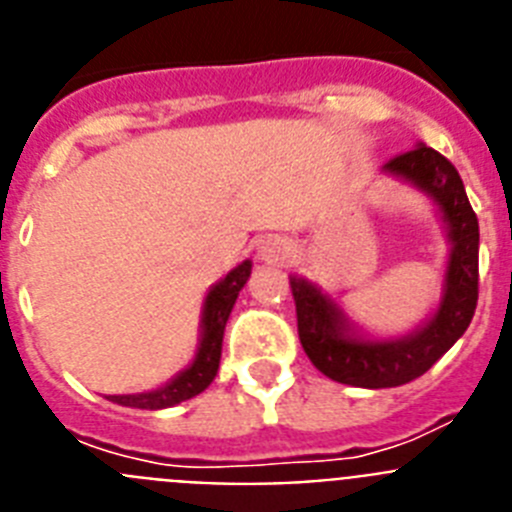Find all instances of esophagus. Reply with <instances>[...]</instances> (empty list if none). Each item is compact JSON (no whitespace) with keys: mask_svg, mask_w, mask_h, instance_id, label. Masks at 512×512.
I'll return each mask as SVG.
<instances>
[{"mask_svg":"<svg viewBox=\"0 0 512 512\" xmlns=\"http://www.w3.org/2000/svg\"><path fill=\"white\" fill-rule=\"evenodd\" d=\"M292 243L287 238H279V235H269L264 243L259 246V259L266 261V264H287L292 259Z\"/></svg>","mask_w":512,"mask_h":512,"instance_id":"1","label":"esophagus"}]
</instances>
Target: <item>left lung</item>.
Here are the masks:
<instances>
[{
	"mask_svg": "<svg viewBox=\"0 0 512 512\" xmlns=\"http://www.w3.org/2000/svg\"><path fill=\"white\" fill-rule=\"evenodd\" d=\"M384 171L423 189L449 228L451 256L433 318L405 338L369 341L356 336L341 307L315 284L289 277L297 333L312 364L325 377L369 390L400 387L428 372L464 336L479 297V223L454 164L433 148L418 146L390 158Z\"/></svg>",
	"mask_w": 512,
	"mask_h": 512,
	"instance_id": "1",
	"label": "left lung"
}]
</instances>
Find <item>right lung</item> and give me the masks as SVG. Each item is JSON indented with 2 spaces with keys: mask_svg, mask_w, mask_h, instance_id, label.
<instances>
[{
  "mask_svg": "<svg viewBox=\"0 0 512 512\" xmlns=\"http://www.w3.org/2000/svg\"><path fill=\"white\" fill-rule=\"evenodd\" d=\"M248 277H251V261H243V264L235 266L230 274H225V279H220V282L207 292L205 310H202L200 348H197V356H194L192 364H189L182 374H176L171 382H166L164 387H158V390L153 392H140V395H110L107 400L117 402V405H125V408L161 410L171 408V405H179V402L205 392L207 387H210L212 379H215L217 366H220L225 323H228L230 310H233L235 300H238V292H241L243 284L248 282Z\"/></svg>",
  "mask_w": 512,
  "mask_h": 512,
  "instance_id": "add662e5",
  "label": "right lung"
}]
</instances>
